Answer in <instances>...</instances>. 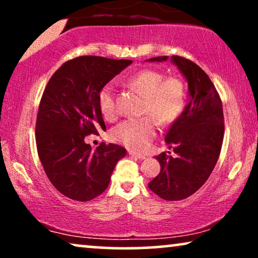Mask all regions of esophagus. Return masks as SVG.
<instances>
[{"label":"esophagus","mask_w":258,"mask_h":258,"mask_svg":"<svg viewBox=\"0 0 258 258\" xmlns=\"http://www.w3.org/2000/svg\"><path fill=\"white\" fill-rule=\"evenodd\" d=\"M129 155H130V156L135 157V158H139V160H144V158H146V156H144V155L134 153V151H129Z\"/></svg>","instance_id":"esophagus-1"}]
</instances>
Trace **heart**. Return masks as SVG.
<instances>
[{"label": "heart", "mask_w": 258, "mask_h": 258, "mask_svg": "<svg viewBox=\"0 0 258 258\" xmlns=\"http://www.w3.org/2000/svg\"><path fill=\"white\" fill-rule=\"evenodd\" d=\"M130 88L144 96L143 114L150 115L142 118L125 119L115 126L111 137L132 150H144L157 133L156 122L167 125L175 122L185 105V88L176 77L164 79L157 70L144 69L126 80ZM98 107L107 119L117 115L116 91L112 83H107L98 93ZM154 118L153 119L152 117Z\"/></svg>", "instance_id": "heart-1"}]
</instances>
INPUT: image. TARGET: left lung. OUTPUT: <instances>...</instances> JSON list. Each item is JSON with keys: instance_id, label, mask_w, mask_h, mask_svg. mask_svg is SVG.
Here are the masks:
<instances>
[{"instance_id": "1", "label": "left lung", "mask_w": 258, "mask_h": 258, "mask_svg": "<svg viewBox=\"0 0 258 258\" xmlns=\"http://www.w3.org/2000/svg\"><path fill=\"white\" fill-rule=\"evenodd\" d=\"M168 58L158 56L148 61ZM170 61L188 82L189 102L165 135V143L176 156L158 155L161 171L148 186L165 201H181L195 194L213 172L223 142L224 117L220 95L209 76L190 59L171 56Z\"/></svg>"}]
</instances>
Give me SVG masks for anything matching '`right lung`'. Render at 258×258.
I'll return each mask as SVG.
<instances>
[{"label":"right lung","instance_id":"1","mask_svg":"<svg viewBox=\"0 0 258 258\" xmlns=\"http://www.w3.org/2000/svg\"><path fill=\"white\" fill-rule=\"evenodd\" d=\"M132 63L80 56L63 63L45 87L35 132L37 153L49 181L68 199L87 202L100 196L125 156L124 148L111 143L93 151L84 137L105 130L98 93Z\"/></svg>","mask_w":258,"mask_h":258}]
</instances>
